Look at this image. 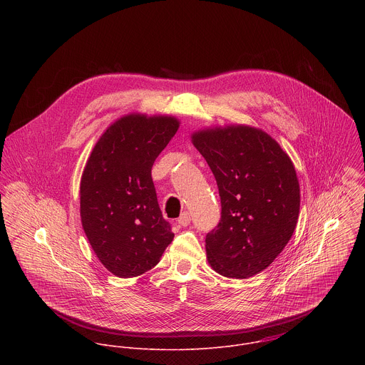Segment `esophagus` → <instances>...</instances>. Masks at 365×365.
<instances>
[{"label":"esophagus","instance_id":"34e87169","mask_svg":"<svg viewBox=\"0 0 365 365\" xmlns=\"http://www.w3.org/2000/svg\"><path fill=\"white\" fill-rule=\"evenodd\" d=\"M190 222H191V215L188 212L181 213V216L178 217V225L180 226H188Z\"/></svg>","mask_w":365,"mask_h":365}]
</instances>
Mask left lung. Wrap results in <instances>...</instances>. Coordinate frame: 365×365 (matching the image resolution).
<instances>
[{"label": "left lung", "mask_w": 365, "mask_h": 365, "mask_svg": "<svg viewBox=\"0 0 365 365\" xmlns=\"http://www.w3.org/2000/svg\"><path fill=\"white\" fill-rule=\"evenodd\" d=\"M191 142L215 175L222 204L220 222L205 240L208 262L223 277H253L297 227L301 190L294 163L275 139L249 125L205 128Z\"/></svg>", "instance_id": "1"}]
</instances>
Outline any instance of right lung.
I'll use <instances>...</instances> for the list:
<instances>
[{
    "label": "right lung",
    "mask_w": 365,
    "mask_h": 365,
    "mask_svg": "<svg viewBox=\"0 0 365 365\" xmlns=\"http://www.w3.org/2000/svg\"><path fill=\"white\" fill-rule=\"evenodd\" d=\"M178 128L173 115L128 113L106 128L86 163L81 225L98 260L119 278L153 268L174 239L157 202L152 167Z\"/></svg>",
    "instance_id": "obj_1"
}]
</instances>
